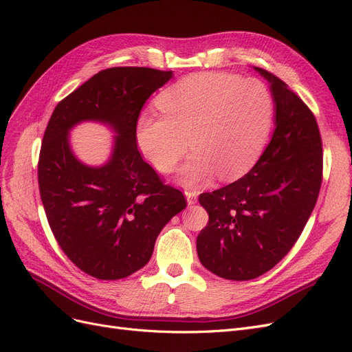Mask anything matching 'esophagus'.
Segmentation results:
<instances>
[{
	"label": "esophagus",
	"instance_id": "esophagus-1",
	"mask_svg": "<svg viewBox=\"0 0 352 352\" xmlns=\"http://www.w3.org/2000/svg\"><path fill=\"white\" fill-rule=\"evenodd\" d=\"M185 197H186V202L188 206H194L197 199H198V194L195 192V190H186L185 192Z\"/></svg>",
	"mask_w": 352,
	"mask_h": 352
}]
</instances>
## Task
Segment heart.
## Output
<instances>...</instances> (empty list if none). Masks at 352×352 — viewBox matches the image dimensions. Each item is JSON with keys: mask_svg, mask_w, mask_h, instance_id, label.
<instances>
[{"mask_svg": "<svg viewBox=\"0 0 352 352\" xmlns=\"http://www.w3.org/2000/svg\"><path fill=\"white\" fill-rule=\"evenodd\" d=\"M163 116L142 114L136 142L158 172H172L189 150L176 180L185 188L201 186L219 173L233 180L257 162L267 141L272 95L257 79L206 72L180 79L157 100Z\"/></svg>", "mask_w": 352, "mask_h": 352, "instance_id": "1", "label": "heart"}]
</instances>
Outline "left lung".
Here are the masks:
<instances>
[{
    "mask_svg": "<svg viewBox=\"0 0 352 352\" xmlns=\"http://www.w3.org/2000/svg\"><path fill=\"white\" fill-rule=\"evenodd\" d=\"M254 70L270 85L272 141L247 175L199 195L208 212L197 238L199 261L229 280L258 278L291 251L322 185V138L313 113L279 78Z\"/></svg>",
    "mask_w": 352,
    "mask_h": 352,
    "instance_id": "8db88e82",
    "label": "left lung"
}]
</instances>
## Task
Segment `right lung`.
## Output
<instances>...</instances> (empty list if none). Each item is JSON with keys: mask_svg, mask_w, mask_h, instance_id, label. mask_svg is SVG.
<instances>
[{"mask_svg": "<svg viewBox=\"0 0 352 352\" xmlns=\"http://www.w3.org/2000/svg\"><path fill=\"white\" fill-rule=\"evenodd\" d=\"M173 72L148 67L102 70L58 102L42 140L38 180L50 228L67 257L101 280L131 276L150 261L158 233L186 207L164 185L136 145L138 117ZM100 122L115 133L105 164L80 162L69 131Z\"/></svg>", "mask_w": 352, "mask_h": 352, "instance_id": "right-lung-1", "label": "right lung"}]
</instances>
